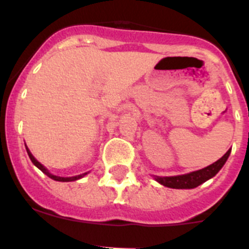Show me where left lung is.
<instances>
[{"instance_id":"1","label":"left lung","mask_w":249,"mask_h":249,"mask_svg":"<svg viewBox=\"0 0 249 249\" xmlns=\"http://www.w3.org/2000/svg\"><path fill=\"white\" fill-rule=\"evenodd\" d=\"M230 153L231 149H228L223 157L219 158L218 160H215L214 163L210 164L208 167L199 169V171H195V172L187 173V175L173 176V177H156V179L160 184L169 187V188H178V190L196 188V187H198L199 184L203 183V182L208 181L210 178L214 177L219 172V169L223 167L227 158L230 157Z\"/></svg>"}]
</instances>
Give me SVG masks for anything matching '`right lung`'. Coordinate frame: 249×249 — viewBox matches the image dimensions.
<instances>
[{"label": "right lung", "mask_w": 249, "mask_h": 249, "mask_svg": "<svg viewBox=\"0 0 249 249\" xmlns=\"http://www.w3.org/2000/svg\"><path fill=\"white\" fill-rule=\"evenodd\" d=\"M26 149H27L28 157H30V160H32V163H34L35 166L37 167V168H39V169H41V171H42V172L45 173V175H47L48 177H50V178H52V179H54V181H59V182H72V181H76V179H78V178H82L83 176H85V175H87V173H83V175L74 176V177H58V176H53V175H51V173L48 172L47 169H46L45 167H43L42 164L39 163L38 160H37L36 158H35L34 156H32V153H31V152L28 151V148H26Z\"/></svg>", "instance_id": "right-lung-1"}]
</instances>
